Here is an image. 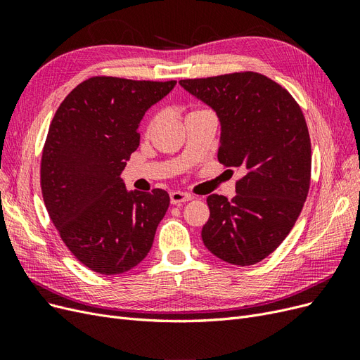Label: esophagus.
<instances>
[{
    "mask_svg": "<svg viewBox=\"0 0 360 360\" xmlns=\"http://www.w3.org/2000/svg\"><path fill=\"white\" fill-rule=\"evenodd\" d=\"M169 198H171V202L172 204H183L186 201H191L192 197L189 193L186 192H180V191H172L169 192Z\"/></svg>",
    "mask_w": 360,
    "mask_h": 360,
    "instance_id": "obj_1",
    "label": "esophagus"
}]
</instances>
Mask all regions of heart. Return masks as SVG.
Listing matches in <instances>:
<instances>
[{
    "label": "heart",
    "instance_id": "1",
    "mask_svg": "<svg viewBox=\"0 0 360 360\" xmlns=\"http://www.w3.org/2000/svg\"><path fill=\"white\" fill-rule=\"evenodd\" d=\"M155 122H156V118L155 117H151L148 122H147V126H146V130H147V134L150 132L151 129H153V126H155Z\"/></svg>",
    "mask_w": 360,
    "mask_h": 360
}]
</instances>
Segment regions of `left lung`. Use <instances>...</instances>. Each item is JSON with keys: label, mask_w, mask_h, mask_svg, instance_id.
<instances>
[{"label": "left lung", "mask_w": 360, "mask_h": 360, "mask_svg": "<svg viewBox=\"0 0 360 360\" xmlns=\"http://www.w3.org/2000/svg\"><path fill=\"white\" fill-rule=\"evenodd\" d=\"M180 85L212 106L221 122L217 159L238 168L236 197L209 195L205 248L234 266H252L284 242L307 201L311 139L294 97L257 72L181 79Z\"/></svg>", "instance_id": "8db88e82"}]
</instances>
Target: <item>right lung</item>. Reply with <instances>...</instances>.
Here are the masks:
<instances>
[{"instance_id": "add662e5", "label": "right lung", "mask_w": 360, "mask_h": 360, "mask_svg": "<svg viewBox=\"0 0 360 360\" xmlns=\"http://www.w3.org/2000/svg\"><path fill=\"white\" fill-rule=\"evenodd\" d=\"M174 85L93 76L52 118L40 163L43 201L64 245L97 274L138 266L168 210L167 191L129 192L122 171L139 146L146 111Z\"/></svg>"}]
</instances>
